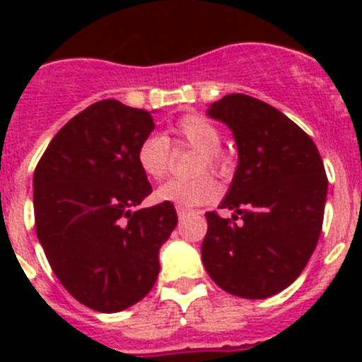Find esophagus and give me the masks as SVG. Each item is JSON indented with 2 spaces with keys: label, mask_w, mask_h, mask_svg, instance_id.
I'll return each mask as SVG.
<instances>
[{
  "label": "esophagus",
  "mask_w": 362,
  "mask_h": 362,
  "mask_svg": "<svg viewBox=\"0 0 362 362\" xmlns=\"http://www.w3.org/2000/svg\"><path fill=\"white\" fill-rule=\"evenodd\" d=\"M189 212H192L189 209H184V206H176V214H178V218H180V220H184V218H186Z\"/></svg>",
  "instance_id": "34e87169"
}]
</instances>
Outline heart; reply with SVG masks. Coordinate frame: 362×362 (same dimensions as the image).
<instances>
[{"label":"heart","instance_id":"1","mask_svg":"<svg viewBox=\"0 0 362 362\" xmlns=\"http://www.w3.org/2000/svg\"><path fill=\"white\" fill-rule=\"evenodd\" d=\"M173 142L199 150L195 173L204 169L223 170L226 159L220 152V129L201 115H186L173 127ZM136 165L150 180H161L170 167L169 139L163 135L144 136L136 148ZM220 197V184L210 175H201L192 180H169L158 187L156 199L159 203H170L184 209L209 204Z\"/></svg>","mask_w":362,"mask_h":362}]
</instances>
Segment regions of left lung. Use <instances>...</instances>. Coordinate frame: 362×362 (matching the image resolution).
I'll use <instances>...</instances> for the list:
<instances>
[{
  "mask_svg": "<svg viewBox=\"0 0 362 362\" xmlns=\"http://www.w3.org/2000/svg\"><path fill=\"white\" fill-rule=\"evenodd\" d=\"M206 115L233 131L238 165L220 204L235 214L206 212L204 269L235 297H272L297 280L320 240L325 167L314 141L264 101L231 93Z\"/></svg>",
  "mask_w": 362,
  "mask_h": 362,
  "instance_id": "1",
  "label": "left lung"
}]
</instances>
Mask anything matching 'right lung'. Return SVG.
I'll return each instance as SVG.
<instances>
[{
  "mask_svg": "<svg viewBox=\"0 0 362 362\" xmlns=\"http://www.w3.org/2000/svg\"><path fill=\"white\" fill-rule=\"evenodd\" d=\"M152 115L105 99L56 133L33 175L37 238L62 286L88 308L115 314L144 298L159 274V247L178 218L152 193L136 148Z\"/></svg>",
  "mask_w": 362,
  "mask_h": 362,
  "instance_id": "obj_1",
  "label": "right lung"
}]
</instances>
